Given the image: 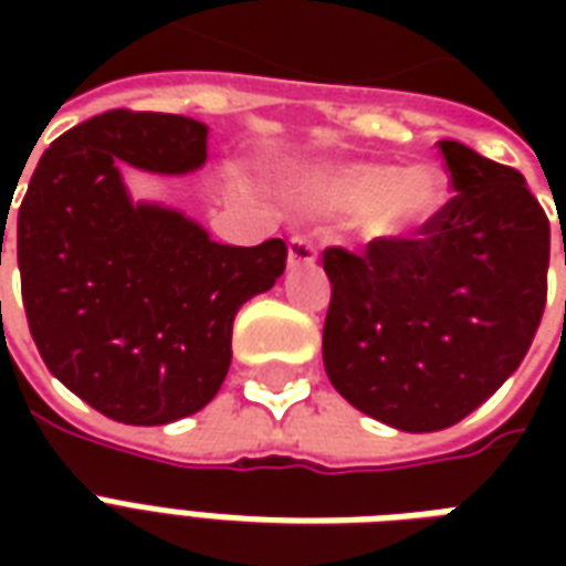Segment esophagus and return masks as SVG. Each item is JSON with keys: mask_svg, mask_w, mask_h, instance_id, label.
Returning a JSON list of instances; mask_svg holds the SVG:
<instances>
[{"mask_svg": "<svg viewBox=\"0 0 566 566\" xmlns=\"http://www.w3.org/2000/svg\"><path fill=\"white\" fill-rule=\"evenodd\" d=\"M318 260V248L308 242L306 235H294L291 242H287V266L294 270V266H312Z\"/></svg>", "mask_w": 566, "mask_h": 566, "instance_id": "esophagus-1", "label": "esophagus"}]
</instances>
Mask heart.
<instances>
[{"label": "heart", "instance_id": "1", "mask_svg": "<svg viewBox=\"0 0 566 566\" xmlns=\"http://www.w3.org/2000/svg\"><path fill=\"white\" fill-rule=\"evenodd\" d=\"M312 197L321 209L355 211L357 230L373 242H403L446 211L449 175L433 163H345L315 178Z\"/></svg>", "mask_w": 566, "mask_h": 566}]
</instances>
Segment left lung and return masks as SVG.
Masks as SVG:
<instances>
[{
	"label": "left lung",
	"instance_id": "8db88e82",
	"mask_svg": "<svg viewBox=\"0 0 566 566\" xmlns=\"http://www.w3.org/2000/svg\"><path fill=\"white\" fill-rule=\"evenodd\" d=\"M454 197L416 239L324 251V369L406 433L458 424L518 369L546 308L548 218L522 172L439 142ZM566 263V248H564Z\"/></svg>",
	"mask_w": 566,
	"mask_h": 566
}]
</instances>
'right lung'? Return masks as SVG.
Instances as JSON below:
<instances>
[{
	"label": "right lung",
	"instance_id": "obj_1",
	"mask_svg": "<svg viewBox=\"0 0 566 566\" xmlns=\"http://www.w3.org/2000/svg\"><path fill=\"white\" fill-rule=\"evenodd\" d=\"M206 157L209 127L193 117L115 108L44 150L20 202V287L39 355L124 424H169L209 403L230 369L235 312L284 272L282 239L221 245L185 211L133 202L120 172L187 175Z\"/></svg>",
	"mask_w": 566,
	"mask_h": 566
}]
</instances>
